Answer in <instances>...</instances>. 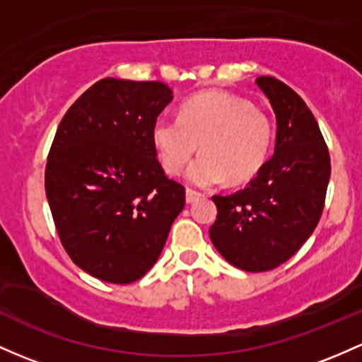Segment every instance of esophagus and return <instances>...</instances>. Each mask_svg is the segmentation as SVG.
<instances>
[{"label":"esophagus","instance_id":"esophagus-1","mask_svg":"<svg viewBox=\"0 0 362 362\" xmlns=\"http://www.w3.org/2000/svg\"><path fill=\"white\" fill-rule=\"evenodd\" d=\"M200 197H202V193L195 192V189H192V188L186 189V202H188V204H193V202L198 200Z\"/></svg>","mask_w":362,"mask_h":362}]
</instances>
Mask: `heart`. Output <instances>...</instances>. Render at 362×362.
<instances>
[{
  "label": "heart",
  "instance_id": "heart-1",
  "mask_svg": "<svg viewBox=\"0 0 362 362\" xmlns=\"http://www.w3.org/2000/svg\"><path fill=\"white\" fill-rule=\"evenodd\" d=\"M271 119L242 96L204 91L181 105L180 117L162 115L151 127L162 169L177 176L200 145L202 157L189 167L188 181L214 186L242 185L262 169L273 146Z\"/></svg>",
  "mask_w": 362,
  "mask_h": 362
}]
</instances>
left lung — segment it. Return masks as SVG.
<instances>
[{"mask_svg":"<svg viewBox=\"0 0 362 362\" xmlns=\"http://www.w3.org/2000/svg\"><path fill=\"white\" fill-rule=\"evenodd\" d=\"M276 114L274 155L247 188L214 195V247L231 266L264 273L286 262L313 235L325 209L329 151L313 112L274 77H257Z\"/></svg>","mask_w":362,"mask_h":362,"instance_id":"left-lung-1","label":"left lung"}]
</instances>
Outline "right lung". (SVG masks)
<instances>
[{
	"label": "right lung",
	"mask_w": 362,
	"mask_h": 362,
	"mask_svg": "<svg viewBox=\"0 0 362 362\" xmlns=\"http://www.w3.org/2000/svg\"><path fill=\"white\" fill-rule=\"evenodd\" d=\"M173 100L158 81L107 77L84 91L58 126L45 189L60 242L74 264L127 285L157 262L185 186L157 158L151 127Z\"/></svg>",
	"instance_id": "add662e5"
}]
</instances>
